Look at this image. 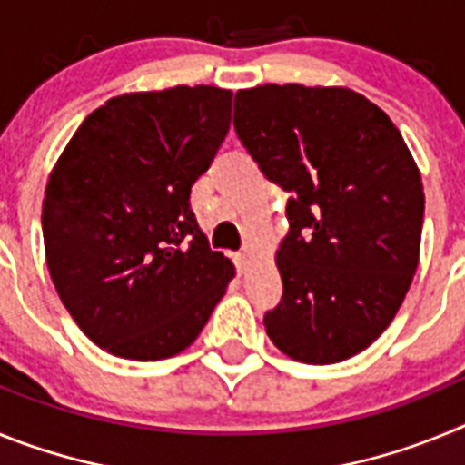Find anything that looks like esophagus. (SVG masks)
Returning <instances> with one entry per match:
<instances>
[{
	"mask_svg": "<svg viewBox=\"0 0 465 465\" xmlns=\"http://www.w3.org/2000/svg\"><path fill=\"white\" fill-rule=\"evenodd\" d=\"M232 261H235L237 272H242V270H244V265H246V256H244V253H232Z\"/></svg>",
	"mask_w": 465,
	"mask_h": 465,
	"instance_id": "obj_1",
	"label": "esophagus"
}]
</instances>
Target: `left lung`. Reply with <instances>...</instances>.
<instances>
[{
	"label": "left lung",
	"mask_w": 465,
	"mask_h": 465,
	"mask_svg": "<svg viewBox=\"0 0 465 465\" xmlns=\"http://www.w3.org/2000/svg\"><path fill=\"white\" fill-rule=\"evenodd\" d=\"M232 125L289 193L270 340L302 363L359 354L393 322L419 262L424 186L398 127L354 90L298 84L240 90Z\"/></svg>",
	"instance_id": "1"
}]
</instances>
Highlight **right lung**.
I'll return each mask as SVG.
<instances>
[{
  "mask_svg": "<svg viewBox=\"0 0 465 465\" xmlns=\"http://www.w3.org/2000/svg\"><path fill=\"white\" fill-rule=\"evenodd\" d=\"M230 100L213 85L111 97L48 179V272L74 322L109 354L183 351L235 277L191 209L193 183L228 134Z\"/></svg>",
  "mask_w": 465,
  "mask_h": 465,
  "instance_id": "right-lung-1",
  "label": "right lung"
}]
</instances>
